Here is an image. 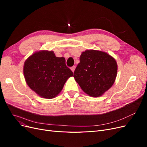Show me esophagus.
Here are the masks:
<instances>
[{"label": "esophagus", "instance_id": "obj_1", "mask_svg": "<svg viewBox=\"0 0 147 147\" xmlns=\"http://www.w3.org/2000/svg\"><path fill=\"white\" fill-rule=\"evenodd\" d=\"M75 68H76V67L75 66H73V67H72L71 68V71L74 73V70H75Z\"/></svg>", "mask_w": 147, "mask_h": 147}]
</instances>
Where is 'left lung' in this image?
I'll list each match as a JSON object with an SVG mask.
<instances>
[{
    "mask_svg": "<svg viewBox=\"0 0 147 147\" xmlns=\"http://www.w3.org/2000/svg\"><path fill=\"white\" fill-rule=\"evenodd\" d=\"M117 73V62L112 56L90 49L82 53L73 77L84 93L99 97L113 85Z\"/></svg>",
    "mask_w": 147,
    "mask_h": 147,
    "instance_id": "left-lung-1",
    "label": "left lung"
}]
</instances>
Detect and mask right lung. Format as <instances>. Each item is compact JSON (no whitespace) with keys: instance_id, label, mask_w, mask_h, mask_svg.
<instances>
[{"instance_id":"obj_1","label":"right lung","mask_w":147,"mask_h":147,"mask_svg":"<svg viewBox=\"0 0 147 147\" xmlns=\"http://www.w3.org/2000/svg\"><path fill=\"white\" fill-rule=\"evenodd\" d=\"M23 73L29 88L46 99L56 97L68 79L73 76L64 57H57L53 51L46 50L30 55L24 62Z\"/></svg>"}]
</instances>
